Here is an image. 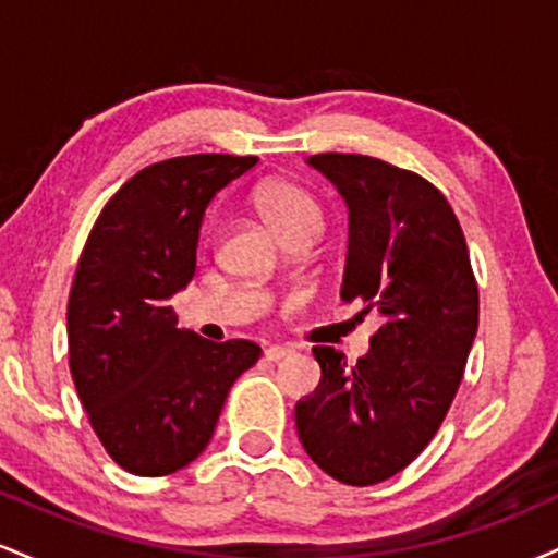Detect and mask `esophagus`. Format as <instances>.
Returning a JSON list of instances; mask_svg holds the SVG:
<instances>
[{"label": "esophagus", "mask_w": 558, "mask_h": 558, "mask_svg": "<svg viewBox=\"0 0 558 558\" xmlns=\"http://www.w3.org/2000/svg\"><path fill=\"white\" fill-rule=\"evenodd\" d=\"M291 354H293L291 345H270V349L265 351V360L267 362H280V360H288Z\"/></svg>", "instance_id": "obj_1"}]
</instances>
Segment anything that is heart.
I'll return each instance as SVG.
<instances>
[{"label": "heart", "mask_w": 558, "mask_h": 558, "mask_svg": "<svg viewBox=\"0 0 558 558\" xmlns=\"http://www.w3.org/2000/svg\"><path fill=\"white\" fill-rule=\"evenodd\" d=\"M252 198L262 220L283 239V243L296 235L315 241V235L323 230V209L299 185L288 181H265L254 189Z\"/></svg>", "instance_id": "heart-1"}]
</instances>
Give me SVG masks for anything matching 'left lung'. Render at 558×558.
Here are the masks:
<instances>
[{
  "mask_svg": "<svg viewBox=\"0 0 558 558\" xmlns=\"http://www.w3.org/2000/svg\"><path fill=\"white\" fill-rule=\"evenodd\" d=\"M306 162L349 207L345 301L386 323L356 364L317 345V390L296 403L301 446L338 483H383L425 451L464 377L480 296L451 204L430 181L364 155Z\"/></svg>",
  "mask_w": 558,
  "mask_h": 558,
  "instance_id": "left-lung-1",
  "label": "left lung"
}]
</instances>
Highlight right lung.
<instances>
[{
    "mask_svg": "<svg viewBox=\"0 0 558 558\" xmlns=\"http://www.w3.org/2000/svg\"><path fill=\"white\" fill-rule=\"evenodd\" d=\"M257 157L189 155L138 170L105 204L68 301L70 375L112 462L141 477L183 470L213 438L228 390L262 349L178 328L170 296L196 272L217 191Z\"/></svg>",
    "mask_w": 558,
    "mask_h": 558,
    "instance_id": "obj_1",
    "label": "right lung"
}]
</instances>
